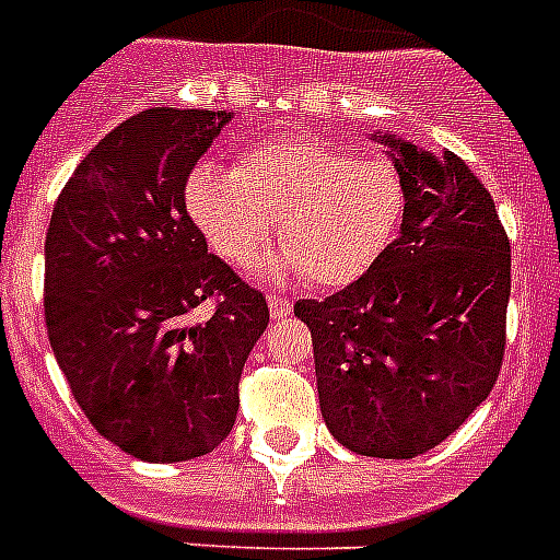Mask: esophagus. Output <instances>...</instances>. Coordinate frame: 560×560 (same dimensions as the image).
<instances>
[{
	"mask_svg": "<svg viewBox=\"0 0 560 560\" xmlns=\"http://www.w3.org/2000/svg\"><path fill=\"white\" fill-rule=\"evenodd\" d=\"M267 307H270V316L272 318H288L290 310H293V304H290V299H284V295H267Z\"/></svg>",
	"mask_w": 560,
	"mask_h": 560,
	"instance_id": "obj_1",
	"label": "esophagus"
}]
</instances>
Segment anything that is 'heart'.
<instances>
[{
	"mask_svg": "<svg viewBox=\"0 0 560 560\" xmlns=\"http://www.w3.org/2000/svg\"><path fill=\"white\" fill-rule=\"evenodd\" d=\"M185 201L230 265H250L279 222L284 250L261 261V279L304 272L310 284L341 288L387 250L407 190L387 159L324 139H270L247 150L233 173L210 162L192 167Z\"/></svg>",
	"mask_w": 560,
	"mask_h": 560,
	"instance_id": "b5f03b06",
	"label": "heart"
}]
</instances>
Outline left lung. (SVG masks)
Returning a JSON list of instances; mask_svg holds the SVG:
<instances>
[{"instance_id":"8db88e82","label":"left lung","mask_w":560,"mask_h":560,"mask_svg":"<svg viewBox=\"0 0 560 560\" xmlns=\"http://www.w3.org/2000/svg\"><path fill=\"white\" fill-rule=\"evenodd\" d=\"M404 176L396 242L336 295L295 302L322 418L355 455L416 458L469 418L504 359L510 242L464 159L370 136Z\"/></svg>"}]
</instances>
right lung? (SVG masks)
<instances>
[{"label": "right lung", "mask_w": 560, "mask_h": 560, "mask_svg": "<svg viewBox=\"0 0 560 560\" xmlns=\"http://www.w3.org/2000/svg\"><path fill=\"white\" fill-rule=\"evenodd\" d=\"M233 119L150 107L79 162L45 236V318L59 370L96 432L139 462L213 453L267 330L247 288L185 210L187 173ZM214 299L211 316L191 313Z\"/></svg>", "instance_id": "1"}]
</instances>
